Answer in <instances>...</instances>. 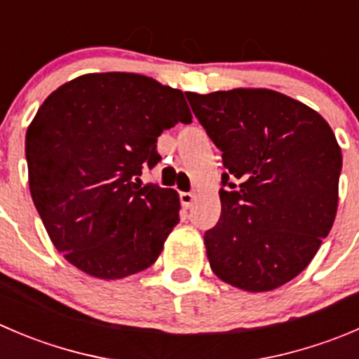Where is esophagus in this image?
<instances>
[{"label": "esophagus", "mask_w": 359, "mask_h": 359, "mask_svg": "<svg viewBox=\"0 0 359 359\" xmlns=\"http://www.w3.org/2000/svg\"><path fill=\"white\" fill-rule=\"evenodd\" d=\"M194 198H196V194L193 191H189V193H180V203H182V207L189 208L193 205Z\"/></svg>", "instance_id": "obj_1"}]
</instances>
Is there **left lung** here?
<instances>
[{"mask_svg": "<svg viewBox=\"0 0 359 359\" xmlns=\"http://www.w3.org/2000/svg\"><path fill=\"white\" fill-rule=\"evenodd\" d=\"M186 96L226 168L221 217L203 236L212 272L250 293L290 283L335 221L342 152L332 128L270 89Z\"/></svg>", "mask_w": 359, "mask_h": 359, "instance_id": "8db88e82", "label": "left lung"}]
</instances>
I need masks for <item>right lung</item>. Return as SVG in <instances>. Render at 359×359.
<instances>
[{"instance_id":"right-lung-1","label":"right lung","mask_w":359,"mask_h":359,"mask_svg":"<svg viewBox=\"0 0 359 359\" xmlns=\"http://www.w3.org/2000/svg\"><path fill=\"white\" fill-rule=\"evenodd\" d=\"M182 91L137 73H89L55 89L26 133L33 203L79 270L123 279L151 266L179 222V194L142 186L158 137L189 124Z\"/></svg>"}]
</instances>
